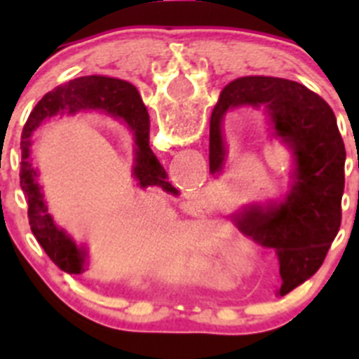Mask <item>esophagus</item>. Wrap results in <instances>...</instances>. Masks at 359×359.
Here are the masks:
<instances>
[{
	"label": "esophagus",
	"mask_w": 359,
	"mask_h": 359,
	"mask_svg": "<svg viewBox=\"0 0 359 359\" xmlns=\"http://www.w3.org/2000/svg\"><path fill=\"white\" fill-rule=\"evenodd\" d=\"M196 203H198L199 207H207V203H205V198H203V194H196Z\"/></svg>",
	"instance_id": "1"
}]
</instances>
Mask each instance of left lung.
Returning a JSON list of instances; mask_svg holds the SVG:
<instances>
[{
	"label": "left lung",
	"instance_id": "1",
	"mask_svg": "<svg viewBox=\"0 0 359 359\" xmlns=\"http://www.w3.org/2000/svg\"><path fill=\"white\" fill-rule=\"evenodd\" d=\"M262 107L273 135L293 152V183L280 201L252 203L233 214L244 236L273 248L280 262V294L315 273L341 224L345 145L329 104L306 86L278 77H241L221 91L210 118V172L223 170L221 123L228 109Z\"/></svg>",
	"mask_w": 359,
	"mask_h": 359
}]
</instances>
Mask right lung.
<instances>
[{"label":"right lung","mask_w":359,"mask_h":359,"mask_svg":"<svg viewBox=\"0 0 359 359\" xmlns=\"http://www.w3.org/2000/svg\"><path fill=\"white\" fill-rule=\"evenodd\" d=\"M107 111L116 118L123 120L135 136V174L136 182L140 187L156 185L167 192L177 194V190L167 182V174L160 165L154 152L149 147V113L147 107L142 102L140 95L133 84L120 79L100 77H81L59 86L53 91L46 93L39 104L28 116L21 136V189L28 203V223H30L32 233L36 236L37 243L43 246L46 255L59 266L62 271L72 275H81L84 271L86 252L73 243L72 237L66 236L53 223V217L48 214V207L43 199V192L37 183V170L32 167L30 147L32 133L39 128L41 123L53 115H65V113H79V111Z\"/></svg>","instance_id":"right-lung-1"}]
</instances>
